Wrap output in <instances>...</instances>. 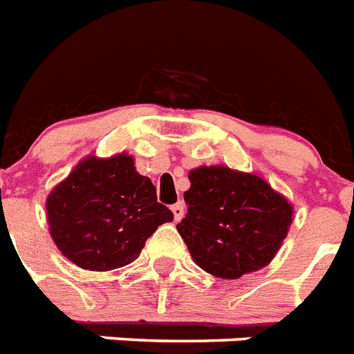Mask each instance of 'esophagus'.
Segmentation results:
<instances>
[{
	"label": "esophagus",
	"mask_w": 354,
	"mask_h": 354,
	"mask_svg": "<svg viewBox=\"0 0 354 354\" xmlns=\"http://www.w3.org/2000/svg\"><path fill=\"white\" fill-rule=\"evenodd\" d=\"M171 212H174V218L179 222V220H183V216H185V212H187V205L183 203V201H179V203H175L174 207H171Z\"/></svg>",
	"instance_id": "1"
}]
</instances>
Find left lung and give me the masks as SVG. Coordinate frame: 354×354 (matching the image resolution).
Here are the masks:
<instances>
[{
    "label": "left lung",
    "mask_w": 354,
    "mask_h": 354,
    "mask_svg": "<svg viewBox=\"0 0 354 354\" xmlns=\"http://www.w3.org/2000/svg\"><path fill=\"white\" fill-rule=\"evenodd\" d=\"M188 179L177 231L196 265L224 280L267 267L288 237L291 201L259 175L227 166H199Z\"/></svg>",
    "instance_id": "8db88e82"
}]
</instances>
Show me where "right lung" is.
I'll return each instance as SVG.
<instances>
[{
    "label": "right lung",
    "mask_w": 354,
    "mask_h": 354,
    "mask_svg": "<svg viewBox=\"0 0 354 354\" xmlns=\"http://www.w3.org/2000/svg\"><path fill=\"white\" fill-rule=\"evenodd\" d=\"M48 230L63 256L86 270L106 272L138 259L156 227L174 220L134 158L86 156L46 198Z\"/></svg>",
    "instance_id": "right-lung-1"
}]
</instances>
